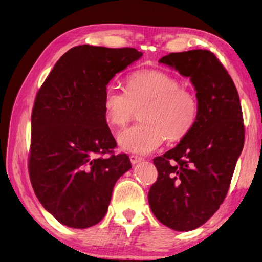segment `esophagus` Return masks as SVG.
Masks as SVG:
<instances>
[{
    "label": "esophagus",
    "mask_w": 262,
    "mask_h": 262,
    "mask_svg": "<svg viewBox=\"0 0 262 262\" xmlns=\"http://www.w3.org/2000/svg\"><path fill=\"white\" fill-rule=\"evenodd\" d=\"M129 159H130V163H132L133 165H135V164L140 163V161L143 160V158H142V157L136 156V155H130V156H129Z\"/></svg>",
    "instance_id": "esophagus-1"
}]
</instances>
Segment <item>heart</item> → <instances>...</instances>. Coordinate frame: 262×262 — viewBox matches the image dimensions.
I'll list each match as a JSON object with an SVG mask.
<instances>
[{"mask_svg": "<svg viewBox=\"0 0 262 262\" xmlns=\"http://www.w3.org/2000/svg\"><path fill=\"white\" fill-rule=\"evenodd\" d=\"M141 108L142 122L119 133L118 144L123 151L145 155L160 146L165 137L175 142L188 135L199 105L192 90L158 70L136 71L127 80V90L108 85L104 92V116L112 126L126 125Z\"/></svg>", "mask_w": 262, "mask_h": 262, "instance_id": "1", "label": "heart"}]
</instances>
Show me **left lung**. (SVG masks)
<instances>
[{
  "label": "left lung",
  "mask_w": 262,
  "mask_h": 262,
  "mask_svg": "<svg viewBox=\"0 0 262 262\" xmlns=\"http://www.w3.org/2000/svg\"><path fill=\"white\" fill-rule=\"evenodd\" d=\"M159 63L190 78L199 110L188 135L154 159L158 179L147 199L163 225L189 231L204 225L225 201L244 146L243 113L236 85L213 52H173Z\"/></svg>",
  "instance_id": "8db88e82"
}]
</instances>
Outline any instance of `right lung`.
Returning a JSON list of instances; mask_svg holds the SVG:
<instances>
[{
  "instance_id": "obj_1",
  "label": "right lung",
  "mask_w": 262,
  "mask_h": 262,
  "mask_svg": "<svg viewBox=\"0 0 262 262\" xmlns=\"http://www.w3.org/2000/svg\"><path fill=\"white\" fill-rule=\"evenodd\" d=\"M141 57L134 48L74 47L36 94L28 173L39 202L61 225H97L118 179L132 168L126 154H112L103 97L110 80Z\"/></svg>"
}]
</instances>
